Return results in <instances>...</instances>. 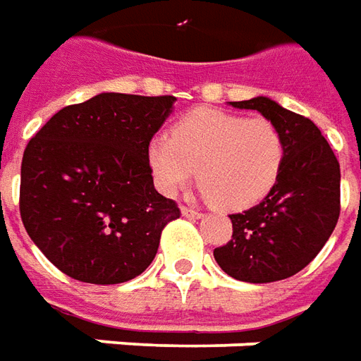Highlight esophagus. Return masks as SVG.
I'll use <instances>...</instances> for the list:
<instances>
[{
  "instance_id": "esophagus-1",
  "label": "esophagus",
  "mask_w": 361,
  "mask_h": 361,
  "mask_svg": "<svg viewBox=\"0 0 361 361\" xmlns=\"http://www.w3.org/2000/svg\"><path fill=\"white\" fill-rule=\"evenodd\" d=\"M180 211L181 214H183V216H188V219H201V216H203L201 212L195 211V209H191V207H181Z\"/></svg>"
}]
</instances>
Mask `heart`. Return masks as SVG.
Segmentation results:
<instances>
[{
  "mask_svg": "<svg viewBox=\"0 0 361 361\" xmlns=\"http://www.w3.org/2000/svg\"><path fill=\"white\" fill-rule=\"evenodd\" d=\"M286 145L271 119L199 108L173 126L172 139L154 137L147 147L152 180L176 195L195 176L201 193L220 209L242 211L259 203L276 183Z\"/></svg>",
  "mask_w": 361,
  "mask_h": 361,
  "instance_id": "b5f03b06",
  "label": "heart"
}]
</instances>
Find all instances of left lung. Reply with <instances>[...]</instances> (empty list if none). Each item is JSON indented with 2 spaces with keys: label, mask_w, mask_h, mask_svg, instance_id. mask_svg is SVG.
Returning <instances> with one entry per match:
<instances>
[{
  "label": "left lung",
  "mask_w": 361,
  "mask_h": 361,
  "mask_svg": "<svg viewBox=\"0 0 361 361\" xmlns=\"http://www.w3.org/2000/svg\"><path fill=\"white\" fill-rule=\"evenodd\" d=\"M257 110L284 137L286 154L276 183L247 211L230 214L232 240L214 259L232 279L265 284L300 272L323 250L341 214V166L311 119L267 96L230 102Z\"/></svg>",
  "instance_id": "obj_1"
}]
</instances>
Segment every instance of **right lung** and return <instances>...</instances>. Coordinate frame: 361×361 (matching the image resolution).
Here are the masks:
<instances>
[{"mask_svg":"<svg viewBox=\"0 0 361 361\" xmlns=\"http://www.w3.org/2000/svg\"><path fill=\"white\" fill-rule=\"evenodd\" d=\"M173 96L100 92L67 106L28 141L20 164V219L36 247L67 276L119 284L157 255L180 219L147 162Z\"/></svg>","mask_w":361,"mask_h":361,"instance_id":"right-lung-1","label":"right lung"}]
</instances>
